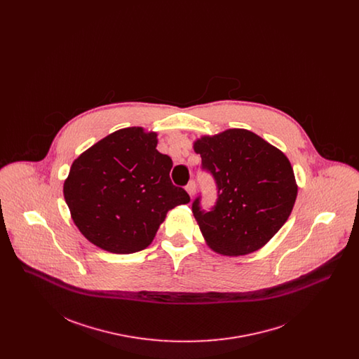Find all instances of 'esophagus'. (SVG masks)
I'll list each match as a JSON object with an SVG mask.
<instances>
[{
    "label": "esophagus",
    "mask_w": 359,
    "mask_h": 359,
    "mask_svg": "<svg viewBox=\"0 0 359 359\" xmlns=\"http://www.w3.org/2000/svg\"><path fill=\"white\" fill-rule=\"evenodd\" d=\"M186 189H187L189 196L192 198V196L195 195V192H196V184H195V182H194V180H191V182L188 183L187 186H186Z\"/></svg>",
    "instance_id": "34e87169"
}]
</instances>
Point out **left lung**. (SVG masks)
Wrapping results in <instances>:
<instances>
[{"mask_svg":"<svg viewBox=\"0 0 359 359\" xmlns=\"http://www.w3.org/2000/svg\"><path fill=\"white\" fill-rule=\"evenodd\" d=\"M201 170L212 176L217 201L192 212L210 246L226 256L258 250L287 222L297 186L287 156L245 129H229L195 142Z\"/></svg>","mask_w":359,"mask_h":359,"instance_id":"1","label":"left lung"}]
</instances>
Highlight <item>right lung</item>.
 I'll return each instance as SVG.
<instances>
[{
	"mask_svg": "<svg viewBox=\"0 0 359 359\" xmlns=\"http://www.w3.org/2000/svg\"><path fill=\"white\" fill-rule=\"evenodd\" d=\"M156 133L126 128L102 138L71 165L65 199L81 233L103 250L145 249L186 189L173 186L170 156L156 149Z\"/></svg>",
	"mask_w": 359,
	"mask_h": 359,
	"instance_id": "1",
	"label": "right lung"
}]
</instances>
